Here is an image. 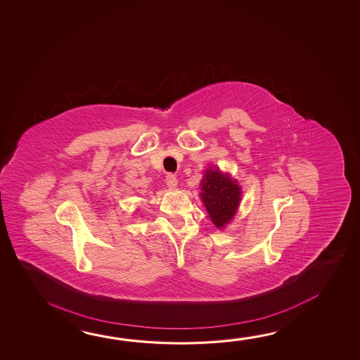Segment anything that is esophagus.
Masks as SVG:
<instances>
[{"mask_svg":"<svg viewBox=\"0 0 360 360\" xmlns=\"http://www.w3.org/2000/svg\"><path fill=\"white\" fill-rule=\"evenodd\" d=\"M165 183H167V186L169 187V188H174V187H177V177L174 176V174H167V177H165Z\"/></svg>","mask_w":360,"mask_h":360,"instance_id":"1","label":"esophagus"}]
</instances>
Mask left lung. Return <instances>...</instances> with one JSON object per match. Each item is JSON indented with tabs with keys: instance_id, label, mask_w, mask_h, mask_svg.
Masks as SVG:
<instances>
[{
	"instance_id": "8db88e82",
	"label": "left lung",
	"mask_w": 360,
	"mask_h": 360,
	"mask_svg": "<svg viewBox=\"0 0 360 360\" xmlns=\"http://www.w3.org/2000/svg\"><path fill=\"white\" fill-rule=\"evenodd\" d=\"M202 201L210 219L217 227H224L233 219L241 197L239 184L229 174L210 168L201 181Z\"/></svg>"
}]
</instances>
